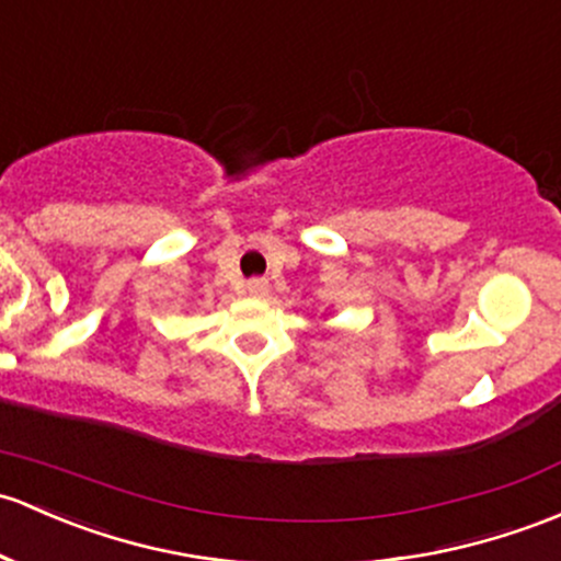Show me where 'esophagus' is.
Masks as SVG:
<instances>
[{
  "mask_svg": "<svg viewBox=\"0 0 561 561\" xmlns=\"http://www.w3.org/2000/svg\"><path fill=\"white\" fill-rule=\"evenodd\" d=\"M245 291H249V297H256V299H262V297H267V291H270V283L264 280V278H251L249 283H245Z\"/></svg>",
  "mask_w": 561,
  "mask_h": 561,
  "instance_id": "esophagus-1",
  "label": "esophagus"
}]
</instances>
